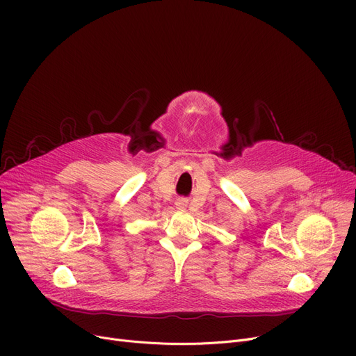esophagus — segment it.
<instances>
[{
	"label": "esophagus",
	"mask_w": 356,
	"mask_h": 356,
	"mask_svg": "<svg viewBox=\"0 0 356 356\" xmlns=\"http://www.w3.org/2000/svg\"><path fill=\"white\" fill-rule=\"evenodd\" d=\"M184 204H186V202H183V200L177 202V207H180V208H184Z\"/></svg>",
	"instance_id": "34e87169"
}]
</instances>
